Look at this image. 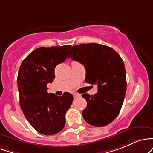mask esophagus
Here are the masks:
<instances>
[{
  "mask_svg": "<svg viewBox=\"0 0 153 153\" xmlns=\"http://www.w3.org/2000/svg\"><path fill=\"white\" fill-rule=\"evenodd\" d=\"M73 96H74V98H77V97H80V95L79 94H77V93H74Z\"/></svg>",
  "mask_w": 153,
  "mask_h": 153,
  "instance_id": "esophagus-1",
  "label": "esophagus"
}]
</instances>
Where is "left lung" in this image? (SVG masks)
I'll return each instance as SVG.
<instances>
[{
	"instance_id": "8db88e82",
	"label": "left lung",
	"mask_w": 153,
	"mask_h": 153,
	"mask_svg": "<svg viewBox=\"0 0 153 153\" xmlns=\"http://www.w3.org/2000/svg\"><path fill=\"white\" fill-rule=\"evenodd\" d=\"M68 58L84 65L87 83L97 85L94 95L82 94L87 102L82 112L85 121L97 127L109 124L119 114L126 95V70L121 56L108 46L88 43L73 46Z\"/></svg>"
}]
</instances>
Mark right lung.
<instances>
[{"label": "right lung", "mask_w": 153, "mask_h": 153, "mask_svg": "<svg viewBox=\"0 0 153 153\" xmlns=\"http://www.w3.org/2000/svg\"><path fill=\"white\" fill-rule=\"evenodd\" d=\"M71 46L35 49L19 70L20 107L31 126L44 135L55 134L64 128L66 113L72 104L73 96L69 92L58 97L47 92V85L55 79V68L66 59Z\"/></svg>", "instance_id": "right-lung-1"}]
</instances>
